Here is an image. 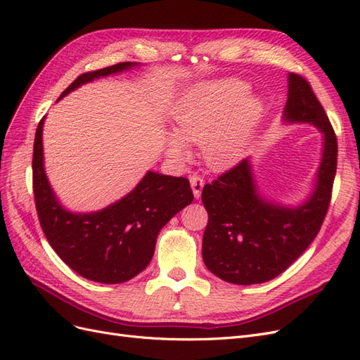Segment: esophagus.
<instances>
[{"label":"esophagus","instance_id":"34e87169","mask_svg":"<svg viewBox=\"0 0 360 360\" xmlns=\"http://www.w3.org/2000/svg\"><path fill=\"white\" fill-rule=\"evenodd\" d=\"M189 181H191V186H192V191H193V197L198 200L201 197V192H202V188H204V179L201 176H197V174H195V176H191Z\"/></svg>","mask_w":360,"mask_h":360}]
</instances>
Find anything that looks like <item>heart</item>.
Here are the masks:
<instances>
[{
    "instance_id": "heart-1",
    "label": "heart",
    "mask_w": 360,
    "mask_h": 360,
    "mask_svg": "<svg viewBox=\"0 0 360 360\" xmlns=\"http://www.w3.org/2000/svg\"><path fill=\"white\" fill-rule=\"evenodd\" d=\"M249 86L237 79L207 84L195 90L174 117L176 135H168L171 158H184V141L201 143L205 162L213 168L231 165L242 156L261 108Z\"/></svg>"
}]
</instances>
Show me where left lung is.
Segmentation results:
<instances>
[{"instance_id":"8db88e82","label":"left lung","mask_w":360,"mask_h":360,"mask_svg":"<svg viewBox=\"0 0 360 360\" xmlns=\"http://www.w3.org/2000/svg\"><path fill=\"white\" fill-rule=\"evenodd\" d=\"M285 123H311L323 134V158L315 189L299 207L271 202L258 193L248 159L205 184L209 213L202 259L212 274L238 285L263 284L281 275L317 237L328 213L336 174L335 130L309 82L288 75Z\"/></svg>"}]
</instances>
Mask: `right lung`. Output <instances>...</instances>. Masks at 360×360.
<instances>
[{"mask_svg": "<svg viewBox=\"0 0 360 360\" xmlns=\"http://www.w3.org/2000/svg\"><path fill=\"white\" fill-rule=\"evenodd\" d=\"M135 66L136 63L126 61L82 73L60 99L82 84ZM43 122L45 118L37 126L32 151V191L41 230L49 245L85 279L120 284L135 278L153 258L159 231L174 214L192 202L189 180L148 171L132 192L105 209L93 213L69 212L53 193L43 167Z\"/></svg>", "mask_w": 360, "mask_h": 360, "instance_id": "right-lung-1", "label": "right lung"}]
</instances>
